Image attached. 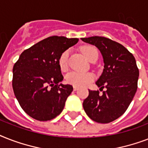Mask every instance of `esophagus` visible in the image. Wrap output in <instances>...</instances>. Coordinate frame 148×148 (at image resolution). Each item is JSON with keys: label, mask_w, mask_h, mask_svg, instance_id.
I'll use <instances>...</instances> for the list:
<instances>
[{"label": "esophagus", "mask_w": 148, "mask_h": 148, "mask_svg": "<svg viewBox=\"0 0 148 148\" xmlns=\"http://www.w3.org/2000/svg\"><path fill=\"white\" fill-rule=\"evenodd\" d=\"M73 88H74V90H78V87H76V86H74V87H73Z\"/></svg>", "instance_id": "esophagus-1"}]
</instances>
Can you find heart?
<instances>
[{
  "instance_id": "b5f03b06",
  "label": "heart",
  "mask_w": 148,
  "mask_h": 148,
  "mask_svg": "<svg viewBox=\"0 0 148 148\" xmlns=\"http://www.w3.org/2000/svg\"><path fill=\"white\" fill-rule=\"evenodd\" d=\"M81 51L90 62L94 60H97L98 57V51L95 47L92 45H84L81 47ZM69 57V50H66L60 54L58 64L60 70L64 71L67 69ZM95 79L94 74L91 73H81V72H71L67 74L66 81L68 84L76 87H84L91 83Z\"/></svg>"
}]
</instances>
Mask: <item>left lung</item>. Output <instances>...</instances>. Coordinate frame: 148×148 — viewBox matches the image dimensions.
Returning <instances> with one entry per match:
<instances>
[{
	"label": "left lung",
	"instance_id": "1",
	"mask_svg": "<svg viewBox=\"0 0 148 148\" xmlns=\"http://www.w3.org/2000/svg\"><path fill=\"white\" fill-rule=\"evenodd\" d=\"M95 45L103 56L104 68L96 82L100 90H89L84 101V110L90 119L107 124L117 119L133 100L138 89L139 70L133 54L122 45L104 37L81 38Z\"/></svg>",
	"mask_w": 148,
	"mask_h": 148
}]
</instances>
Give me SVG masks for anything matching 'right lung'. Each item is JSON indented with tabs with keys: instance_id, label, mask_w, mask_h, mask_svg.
I'll list each match as a JSON object with an SVG mask.
<instances>
[{
	"instance_id": "1",
	"label": "right lung",
	"mask_w": 148,
	"mask_h": 148,
	"mask_svg": "<svg viewBox=\"0 0 148 148\" xmlns=\"http://www.w3.org/2000/svg\"><path fill=\"white\" fill-rule=\"evenodd\" d=\"M78 42L77 38L51 36L26 49L13 67L12 87L21 108L40 121L59 115L73 90L59 67L60 54Z\"/></svg>"
}]
</instances>
